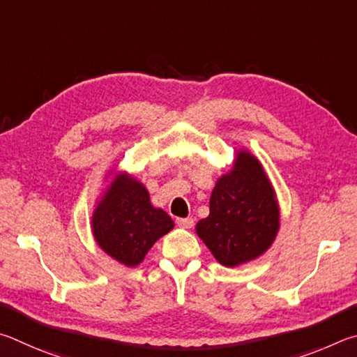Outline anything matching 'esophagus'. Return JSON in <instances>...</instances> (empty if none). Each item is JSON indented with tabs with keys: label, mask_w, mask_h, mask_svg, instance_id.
<instances>
[{
	"label": "esophagus",
	"mask_w": 357,
	"mask_h": 357,
	"mask_svg": "<svg viewBox=\"0 0 357 357\" xmlns=\"http://www.w3.org/2000/svg\"><path fill=\"white\" fill-rule=\"evenodd\" d=\"M175 222H177L178 227H183V229H191L192 224H195L192 218H177Z\"/></svg>",
	"instance_id": "1"
}]
</instances>
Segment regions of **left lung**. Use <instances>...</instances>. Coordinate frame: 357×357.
I'll use <instances>...</instances> for the list:
<instances>
[{
    "mask_svg": "<svg viewBox=\"0 0 357 357\" xmlns=\"http://www.w3.org/2000/svg\"><path fill=\"white\" fill-rule=\"evenodd\" d=\"M279 229L274 190L260 162L240 152L232 171L218 180L210 215L197 222L202 241L224 266H236L264 254Z\"/></svg>",
    "mask_w": 357,
    "mask_h": 357,
    "instance_id": "1",
    "label": "left lung"
}]
</instances>
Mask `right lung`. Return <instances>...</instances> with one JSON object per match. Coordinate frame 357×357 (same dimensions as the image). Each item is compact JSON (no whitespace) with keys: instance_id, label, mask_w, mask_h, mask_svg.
<instances>
[{"instance_id":"obj_1","label":"right lung","mask_w":357,"mask_h":357,"mask_svg":"<svg viewBox=\"0 0 357 357\" xmlns=\"http://www.w3.org/2000/svg\"><path fill=\"white\" fill-rule=\"evenodd\" d=\"M174 222L153 208L147 190L131 177H119L93 211L92 230L103 251L127 266L139 265L153 243Z\"/></svg>"}]
</instances>
